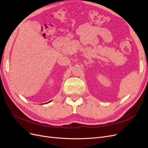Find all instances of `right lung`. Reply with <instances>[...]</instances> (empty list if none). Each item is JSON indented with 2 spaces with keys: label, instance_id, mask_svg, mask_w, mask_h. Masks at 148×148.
Returning a JSON list of instances; mask_svg holds the SVG:
<instances>
[{
  "label": "right lung",
  "instance_id": "add662e5",
  "mask_svg": "<svg viewBox=\"0 0 148 148\" xmlns=\"http://www.w3.org/2000/svg\"><path fill=\"white\" fill-rule=\"evenodd\" d=\"M50 101H49V102H48V103H49V102H50Z\"/></svg>",
  "mask_w": 148,
  "mask_h": 148
}]
</instances>
